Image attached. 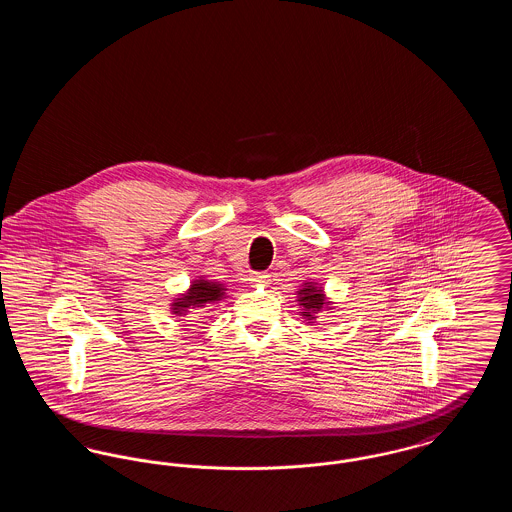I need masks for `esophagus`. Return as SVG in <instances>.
<instances>
[{
    "label": "esophagus",
    "mask_w": 512,
    "mask_h": 512,
    "mask_svg": "<svg viewBox=\"0 0 512 512\" xmlns=\"http://www.w3.org/2000/svg\"><path fill=\"white\" fill-rule=\"evenodd\" d=\"M267 280V272H249V282H251V284H265Z\"/></svg>",
    "instance_id": "1"
}]
</instances>
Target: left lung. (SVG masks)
Segmentation results:
<instances>
[{
	"mask_svg": "<svg viewBox=\"0 0 512 512\" xmlns=\"http://www.w3.org/2000/svg\"><path fill=\"white\" fill-rule=\"evenodd\" d=\"M297 301H299V305H303V317H307L309 320L317 318L315 315H317L318 311L326 303H330V301H326L324 293L315 284H305V288L299 290V299Z\"/></svg>",
	"mask_w": 512,
	"mask_h": 512,
	"instance_id": "left-lung-1",
	"label": "left lung"
}]
</instances>
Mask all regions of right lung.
I'll use <instances>...</instances> for the list:
<instances>
[{"instance_id":"1","label":"right lung","mask_w":512,"mask_h":512,"mask_svg":"<svg viewBox=\"0 0 512 512\" xmlns=\"http://www.w3.org/2000/svg\"><path fill=\"white\" fill-rule=\"evenodd\" d=\"M222 295H224L222 284L209 282V280H195L192 288H190V292L182 295V297H178L172 303V313L180 315V313H188V309L205 307V303L220 301Z\"/></svg>"}]
</instances>
